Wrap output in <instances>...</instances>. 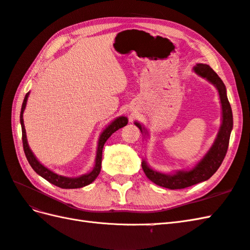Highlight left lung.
Returning <instances> with one entry per match:
<instances>
[{"mask_svg":"<svg viewBox=\"0 0 250 250\" xmlns=\"http://www.w3.org/2000/svg\"><path fill=\"white\" fill-rule=\"evenodd\" d=\"M194 72L206 78L215 86L220 94V100L222 104V125L220 131H218L214 143L208 150V153L200 160L195 167L188 171H178L175 174H164L157 172L150 168L145 160L142 161V168L150 181H153L157 186L171 188V190H177V188H185L193 185L199 184V182L208 180L211 176L214 174L224 160L227 154L230 133L233 127L232 110L227 99L226 87L222 79L218 77L216 73L213 71L208 64L198 63L193 68ZM136 126L141 130V132L147 133L144 127L136 122Z\"/></svg>","mask_w":250,"mask_h":250,"instance_id":"obj_1","label":"left lung"}]
</instances>
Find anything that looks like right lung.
I'll use <instances>...</instances> for the list:
<instances>
[{"mask_svg":"<svg viewBox=\"0 0 250 250\" xmlns=\"http://www.w3.org/2000/svg\"><path fill=\"white\" fill-rule=\"evenodd\" d=\"M28 95H29V92L26 93L25 97H24L22 108H21V114H20V123H21V127H22L23 149H24V153H25L26 159H27L28 163L30 164V167H32L34 171L38 175H40L41 177H43L45 180L51 182L52 185L57 186L62 188H78L86 187V186L90 185L91 182H93L101 172L102 155H103V147H104V144L106 143L109 137H110L113 132H115L118 129L127 125V123H128V119L125 117L117 118L112 122V123H110L106 127V129L104 131L101 133L99 144H97L95 166H94L92 171L88 174L79 176V177H74V178L64 177V176L54 173L51 171V169H48L44 166H42V164L37 160V158H36L35 155L33 154V151L29 148L28 143H27V139H26L25 127H24V122H23V112H24V110H25Z\"/></svg>","mask_w":250,"mask_h":250,"instance_id":"right-lung-1","label":"right lung"}]
</instances>
